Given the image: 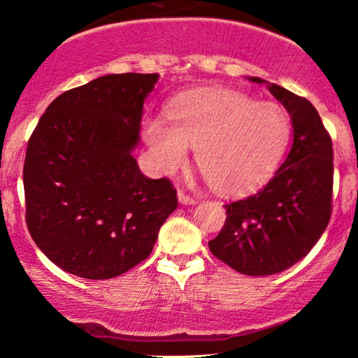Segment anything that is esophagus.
<instances>
[{"label":"esophagus","mask_w":358,"mask_h":358,"mask_svg":"<svg viewBox=\"0 0 358 358\" xmlns=\"http://www.w3.org/2000/svg\"><path fill=\"white\" fill-rule=\"evenodd\" d=\"M178 199L182 205H194L195 202H197V200H195L194 197H190V195H187L185 192H182V190H179L178 192Z\"/></svg>","instance_id":"34e87169"}]
</instances>
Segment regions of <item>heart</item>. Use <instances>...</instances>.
Instances as JSON below:
<instances>
[{
  "mask_svg": "<svg viewBox=\"0 0 358 358\" xmlns=\"http://www.w3.org/2000/svg\"><path fill=\"white\" fill-rule=\"evenodd\" d=\"M169 121L151 117L145 124V140L158 169L176 173L187 163L190 148H197L199 168L224 195H244L266 182L290 135L280 106L229 90L184 97L169 109Z\"/></svg>",
  "mask_w": 358,
  "mask_h": 358,
  "instance_id": "b5f03b06",
  "label": "heart"
}]
</instances>
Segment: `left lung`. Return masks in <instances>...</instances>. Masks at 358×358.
I'll return each mask as SVG.
<instances>
[{
	"mask_svg": "<svg viewBox=\"0 0 358 358\" xmlns=\"http://www.w3.org/2000/svg\"><path fill=\"white\" fill-rule=\"evenodd\" d=\"M292 117L293 141L273 178L248 199L227 203V222L208 248L244 275L287 271L317 243L331 218L332 141L315 106L262 78Z\"/></svg>",
	"mask_w": 358,
	"mask_h": 358,
	"instance_id": "1",
	"label": "left lung"
}]
</instances>
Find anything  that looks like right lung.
I'll use <instances>...</instances> for the list:
<instances>
[{"mask_svg": "<svg viewBox=\"0 0 358 358\" xmlns=\"http://www.w3.org/2000/svg\"><path fill=\"white\" fill-rule=\"evenodd\" d=\"M158 78L106 75L63 92L31 135L22 173L27 228L65 272L122 275L150 256L178 207L169 179L146 178L134 158Z\"/></svg>", "mask_w": 358, "mask_h": 358, "instance_id": "obj_1", "label": "right lung"}]
</instances>
